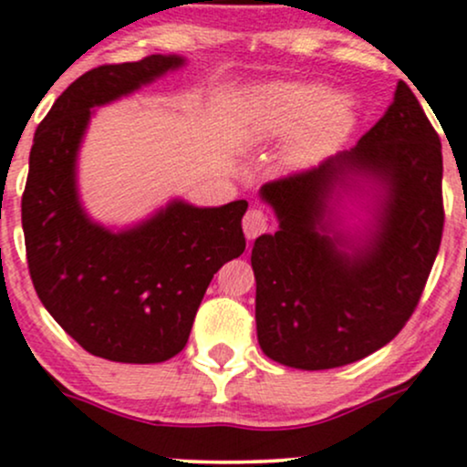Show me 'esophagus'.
I'll return each instance as SVG.
<instances>
[{
    "label": "esophagus",
    "instance_id": "34e87169",
    "mask_svg": "<svg viewBox=\"0 0 467 467\" xmlns=\"http://www.w3.org/2000/svg\"><path fill=\"white\" fill-rule=\"evenodd\" d=\"M267 226H270V219H267V213L261 211V208H250L244 217V233L248 239H256L265 233Z\"/></svg>",
    "mask_w": 467,
    "mask_h": 467
}]
</instances>
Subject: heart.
I'll list each match as a JSON object with an SVG mask.
<instances>
[{"mask_svg":"<svg viewBox=\"0 0 467 467\" xmlns=\"http://www.w3.org/2000/svg\"><path fill=\"white\" fill-rule=\"evenodd\" d=\"M351 103L340 94H325L309 83H278L259 96L254 130L264 136H281L298 127L296 153H320L351 127Z\"/></svg>","mask_w":467,"mask_h":467,"instance_id":"1","label":"heart"}]
</instances>
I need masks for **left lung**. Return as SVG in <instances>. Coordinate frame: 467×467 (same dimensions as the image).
<instances>
[{
	"instance_id": "obj_1",
	"label": "left lung",
	"mask_w": 467,
	"mask_h": 467,
	"mask_svg": "<svg viewBox=\"0 0 467 467\" xmlns=\"http://www.w3.org/2000/svg\"><path fill=\"white\" fill-rule=\"evenodd\" d=\"M349 172L385 186L379 233L353 255L326 234V200ZM441 142L400 80L389 111L342 151L261 186L278 230L252 248L256 336L267 358L323 371L378 351L420 303L443 234Z\"/></svg>"
}]
</instances>
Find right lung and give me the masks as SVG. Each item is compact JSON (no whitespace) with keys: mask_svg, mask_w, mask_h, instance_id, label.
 I'll return each mask as SVG.
<instances>
[{"mask_svg":"<svg viewBox=\"0 0 467 467\" xmlns=\"http://www.w3.org/2000/svg\"><path fill=\"white\" fill-rule=\"evenodd\" d=\"M182 63L151 55L89 69L55 100L30 149L21 226L32 285L85 351L111 362L178 356L213 276L245 250V200L219 208L173 202L118 234L89 222L78 203L74 164L92 107Z\"/></svg>","mask_w":467,"mask_h":467,"instance_id":"add662e5","label":"right lung"}]
</instances>
